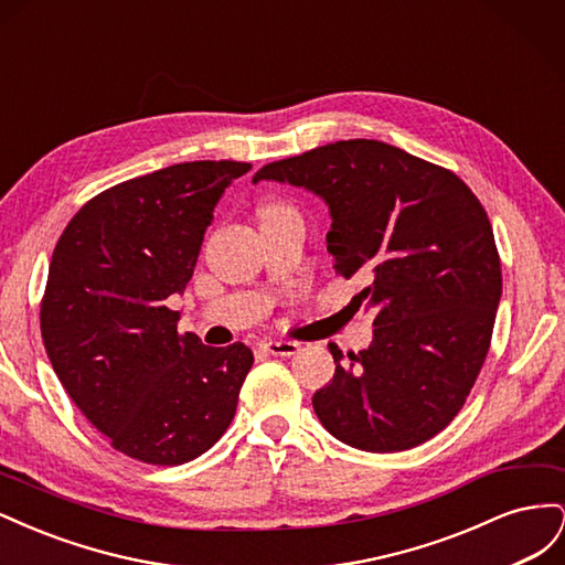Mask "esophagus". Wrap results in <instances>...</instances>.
<instances>
[{
	"label": "esophagus",
	"mask_w": 565,
	"mask_h": 565,
	"mask_svg": "<svg viewBox=\"0 0 565 565\" xmlns=\"http://www.w3.org/2000/svg\"><path fill=\"white\" fill-rule=\"evenodd\" d=\"M262 349L270 355H297L301 351L299 341H285V339H266Z\"/></svg>",
	"instance_id": "obj_1"
}]
</instances>
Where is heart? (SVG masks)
<instances>
[{
  "label": "heart",
  "instance_id": "obj_1",
  "mask_svg": "<svg viewBox=\"0 0 565 565\" xmlns=\"http://www.w3.org/2000/svg\"><path fill=\"white\" fill-rule=\"evenodd\" d=\"M282 210H287L285 204H280V202H270V204H266V207L262 210V216H268V214H276V212H282Z\"/></svg>",
  "mask_w": 565,
  "mask_h": 565
}]
</instances>
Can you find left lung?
Here are the masks:
<instances>
[{
  "label": "left lung",
  "instance_id": "obj_1",
  "mask_svg": "<svg viewBox=\"0 0 565 565\" xmlns=\"http://www.w3.org/2000/svg\"><path fill=\"white\" fill-rule=\"evenodd\" d=\"M289 183L330 207L328 252L374 311L372 344H330L334 377L313 409L334 438L398 452L455 419L483 367L502 297L500 254L483 204L450 169L372 139L313 148L252 179Z\"/></svg>",
  "mask_w": 565,
  "mask_h": 565
}]
</instances>
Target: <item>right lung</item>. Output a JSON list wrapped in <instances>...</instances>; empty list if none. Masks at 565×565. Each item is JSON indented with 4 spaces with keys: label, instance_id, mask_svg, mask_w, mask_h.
<instances>
[{
    "label": "right lung",
    "instance_id": "1",
    "mask_svg": "<svg viewBox=\"0 0 565 565\" xmlns=\"http://www.w3.org/2000/svg\"><path fill=\"white\" fill-rule=\"evenodd\" d=\"M249 169L200 160L117 183L71 218L51 256L40 311L49 361L110 446L146 465L207 452L254 363L241 341L214 349L179 334L167 306L193 278L218 198Z\"/></svg>",
    "mask_w": 565,
    "mask_h": 565
}]
</instances>
